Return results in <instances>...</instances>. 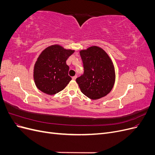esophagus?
Masks as SVG:
<instances>
[{
	"label": "esophagus",
	"mask_w": 155,
	"mask_h": 155,
	"mask_svg": "<svg viewBox=\"0 0 155 155\" xmlns=\"http://www.w3.org/2000/svg\"><path fill=\"white\" fill-rule=\"evenodd\" d=\"M76 78H77V76H74L72 77V79H73V80H76Z\"/></svg>",
	"instance_id": "1"
}]
</instances>
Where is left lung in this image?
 <instances>
[{
    "label": "left lung",
    "instance_id": "8db88e82",
    "mask_svg": "<svg viewBox=\"0 0 155 155\" xmlns=\"http://www.w3.org/2000/svg\"><path fill=\"white\" fill-rule=\"evenodd\" d=\"M84 72L76 79L81 92L92 100L105 96L113 88L115 72L110 58L96 46L80 51Z\"/></svg>",
    "mask_w": 155,
    "mask_h": 155
}]
</instances>
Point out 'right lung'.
Instances as JSON below:
<instances>
[{"label":"right lung","mask_w":155,"mask_h":155,"mask_svg":"<svg viewBox=\"0 0 155 155\" xmlns=\"http://www.w3.org/2000/svg\"><path fill=\"white\" fill-rule=\"evenodd\" d=\"M74 50H66L58 45L45 49L39 55L34 69V79L37 88L53 95L66 87L72 78L68 76L67 59Z\"/></svg>","instance_id":"obj_1"}]
</instances>
